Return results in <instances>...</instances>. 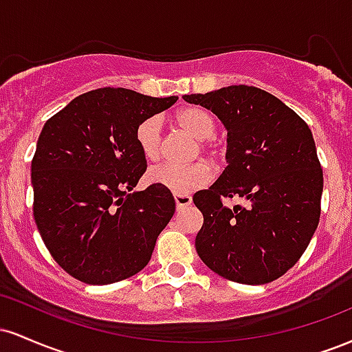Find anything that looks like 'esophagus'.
<instances>
[{"mask_svg": "<svg viewBox=\"0 0 352 352\" xmlns=\"http://www.w3.org/2000/svg\"><path fill=\"white\" fill-rule=\"evenodd\" d=\"M173 199H175L177 210L185 208V207H188V205H192V197H190V195H184V193H175V195H173Z\"/></svg>", "mask_w": 352, "mask_h": 352, "instance_id": "obj_1", "label": "esophagus"}]
</instances>
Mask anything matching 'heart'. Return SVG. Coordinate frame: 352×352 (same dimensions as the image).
Instances as JSON below:
<instances>
[{"label":"heart","mask_w":352,"mask_h":352,"mask_svg":"<svg viewBox=\"0 0 352 352\" xmlns=\"http://www.w3.org/2000/svg\"><path fill=\"white\" fill-rule=\"evenodd\" d=\"M175 122L195 139L204 140L201 148L212 157H218V148L212 144L217 132V122L213 116L204 107L188 106L180 109L175 114ZM135 140L148 162H157L162 157V120L152 116L142 120L135 131ZM213 177V170L208 164L195 162L190 165H157L147 172L148 184L168 188L173 193L195 192L208 184Z\"/></svg>","instance_id":"1"}]
</instances>
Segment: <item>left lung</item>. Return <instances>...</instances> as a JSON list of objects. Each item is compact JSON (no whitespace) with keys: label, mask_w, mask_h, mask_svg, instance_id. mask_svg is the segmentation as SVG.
I'll use <instances>...</instances> for the list:
<instances>
[{"label":"left lung","mask_w":352,"mask_h":352,"mask_svg":"<svg viewBox=\"0 0 352 352\" xmlns=\"http://www.w3.org/2000/svg\"><path fill=\"white\" fill-rule=\"evenodd\" d=\"M228 131L227 168L193 195L204 213L195 248L212 272L243 285H265L296 265L321 215L322 168L308 124L273 94L228 86L184 96ZM240 196L245 206L224 201Z\"/></svg>","instance_id":"1"}]
</instances>
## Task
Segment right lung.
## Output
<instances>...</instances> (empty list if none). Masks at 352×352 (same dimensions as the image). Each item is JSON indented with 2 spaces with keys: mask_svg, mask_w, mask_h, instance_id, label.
Here are the masks:
<instances>
[{
  "mask_svg": "<svg viewBox=\"0 0 352 352\" xmlns=\"http://www.w3.org/2000/svg\"><path fill=\"white\" fill-rule=\"evenodd\" d=\"M177 99L100 87L44 124L31 162L33 215L51 256L76 280L109 285L151 261L175 200L159 185L132 192L147 168L135 131Z\"/></svg>",
  "mask_w": 352,
  "mask_h": 352,
  "instance_id": "1",
  "label": "right lung"
}]
</instances>
